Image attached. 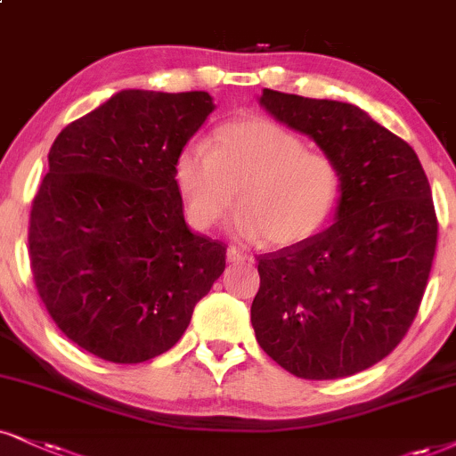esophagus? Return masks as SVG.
<instances>
[{
  "label": "esophagus",
  "instance_id": "1",
  "mask_svg": "<svg viewBox=\"0 0 456 456\" xmlns=\"http://www.w3.org/2000/svg\"><path fill=\"white\" fill-rule=\"evenodd\" d=\"M226 260H228L230 264L245 262V260H247V254H243V251L237 249V247H228V249H226Z\"/></svg>",
  "mask_w": 456,
  "mask_h": 456
}]
</instances>
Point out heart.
I'll return each instance as SVG.
<instances>
[{"label":"heart","instance_id":"obj_1","mask_svg":"<svg viewBox=\"0 0 456 456\" xmlns=\"http://www.w3.org/2000/svg\"><path fill=\"white\" fill-rule=\"evenodd\" d=\"M185 216L207 230L240 207L234 230L273 247L305 243L328 222L340 196V173L330 156L306 150L296 133L264 118L217 126L209 150L188 143L173 167Z\"/></svg>","mask_w":456,"mask_h":456}]
</instances>
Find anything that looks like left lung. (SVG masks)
I'll return each mask as SVG.
<instances>
[{
  "mask_svg": "<svg viewBox=\"0 0 456 456\" xmlns=\"http://www.w3.org/2000/svg\"><path fill=\"white\" fill-rule=\"evenodd\" d=\"M257 101L334 160L340 200L322 234L260 256L251 325L297 379H345L389 355L417 317L437 243L429 182L417 151L357 105L271 88Z\"/></svg>",
  "mask_w": 456,
  "mask_h": 456,
  "instance_id": "1",
  "label": "left lung"
}]
</instances>
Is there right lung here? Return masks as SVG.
Segmentation results:
<instances>
[{"label": "right lung", "instance_id": "add662e5", "mask_svg": "<svg viewBox=\"0 0 456 456\" xmlns=\"http://www.w3.org/2000/svg\"><path fill=\"white\" fill-rule=\"evenodd\" d=\"M216 110L209 93L128 91L67 125L33 199L37 294L67 338L105 362L175 346L226 247L183 219L173 167Z\"/></svg>", "mask_w": 456, "mask_h": 456}]
</instances>
